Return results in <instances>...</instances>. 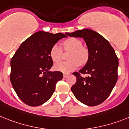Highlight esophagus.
<instances>
[{
    "label": "esophagus",
    "instance_id": "obj_1",
    "mask_svg": "<svg viewBox=\"0 0 129 129\" xmlns=\"http://www.w3.org/2000/svg\"><path fill=\"white\" fill-rule=\"evenodd\" d=\"M69 75V73H63V78H66Z\"/></svg>",
    "mask_w": 129,
    "mask_h": 129
}]
</instances>
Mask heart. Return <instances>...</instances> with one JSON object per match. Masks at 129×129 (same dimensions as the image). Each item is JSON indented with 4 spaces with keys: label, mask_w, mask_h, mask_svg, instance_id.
I'll return each instance as SVG.
<instances>
[{
    "label": "heart",
    "mask_w": 129,
    "mask_h": 129,
    "mask_svg": "<svg viewBox=\"0 0 129 129\" xmlns=\"http://www.w3.org/2000/svg\"><path fill=\"white\" fill-rule=\"evenodd\" d=\"M66 50H71L68 61H61L56 63L54 69L62 73H70L77 68L79 65L85 64L88 58V50L83 47L82 42L77 38L71 37L63 42ZM50 56L54 62H58L62 56V49L58 44H55L50 50Z\"/></svg>",
    "instance_id": "b5f03b06"
}]
</instances>
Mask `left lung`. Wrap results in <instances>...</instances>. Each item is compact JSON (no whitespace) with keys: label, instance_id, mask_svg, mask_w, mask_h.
<instances>
[{"label":"left lung","instance_id":"8db88e82","mask_svg":"<svg viewBox=\"0 0 129 129\" xmlns=\"http://www.w3.org/2000/svg\"><path fill=\"white\" fill-rule=\"evenodd\" d=\"M66 34L83 38L88 51V61L79 72H74L77 81L71 87L75 98L86 106H94L110 96L118 78L119 60L110 43L96 31L85 29ZM86 74V78L80 74Z\"/></svg>","mask_w":129,"mask_h":129}]
</instances>
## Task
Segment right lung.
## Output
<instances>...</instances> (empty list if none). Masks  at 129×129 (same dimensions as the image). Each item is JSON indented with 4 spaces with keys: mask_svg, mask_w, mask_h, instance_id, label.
I'll list each match as a JSON object with an SVG mask.
<instances>
[{
    "mask_svg": "<svg viewBox=\"0 0 129 129\" xmlns=\"http://www.w3.org/2000/svg\"><path fill=\"white\" fill-rule=\"evenodd\" d=\"M67 37L61 33L38 31L23 42L10 61V81L23 102L38 106L50 98L57 82L62 79L60 71H50L53 61L52 46Z\"/></svg>",
    "mask_w": 129,
    "mask_h": 129,
    "instance_id": "obj_1",
    "label": "right lung"
}]
</instances>
